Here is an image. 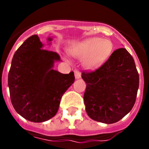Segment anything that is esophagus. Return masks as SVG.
I'll return each mask as SVG.
<instances>
[{"label": "esophagus", "instance_id": "obj_1", "mask_svg": "<svg viewBox=\"0 0 149 149\" xmlns=\"http://www.w3.org/2000/svg\"><path fill=\"white\" fill-rule=\"evenodd\" d=\"M74 73H75V78H76L77 79H79V78L81 77V72H80V71H79V70H75Z\"/></svg>", "mask_w": 149, "mask_h": 149}]
</instances>
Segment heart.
<instances>
[{"mask_svg": "<svg viewBox=\"0 0 149 149\" xmlns=\"http://www.w3.org/2000/svg\"><path fill=\"white\" fill-rule=\"evenodd\" d=\"M113 50L110 40L101 38H90L78 43L70 49V53L78 58H84V65L93 70L104 64Z\"/></svg>", "mask_w": 149, "mask_h": 149, "instance_id": "1", "label": "heart"}]
</instances>
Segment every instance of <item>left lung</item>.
<instances>
[{
	"label": "left lung",
	"mask_w": 149,
	"mask_h": 149,
	"mask_svg": "<svg viewBox=\"0 0 149 149\" xmlns=\"http://www.w3.org/2000/svg\"><path fill=\"white\" fill-rule=\"evenodd\" d=\"M86 84L84 96L91 119L113 124L132 111L139 86V76L133 57L120 48L93 72L82 73Z\"/></svg>",
	"instance_id": "left-lung-1"
}]
</instances>
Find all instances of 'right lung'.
Segmentation results:
<instances>
[{
	"mask_svg": "<svg viewBox=\"0 0 149 149\" xmlns=\"http://www.w3.org/2000/svg\"><path fill=\"white\" fill-rule=\"evenodd\" d=\"M52 40L48 38V42ZM43 46L37 35L27 38L15 52L8 73L14 108L26 120L36 123L56 115L63 93L75 80L73 72L63 74L53 70L60 56L42 49Z\"/></svg>",
	"mask_w": 149,
	"mask_h": 149,
	"instance_id": "obj_1",
	"label": "right lung"
}]
</instances>
